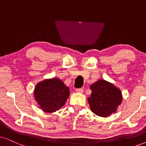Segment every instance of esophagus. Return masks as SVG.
Wrapping results in <instances>:
<instances>
[{
  "label": "esophagus",
  "instance_id": "34e87169",
  "mask_svg": "<svg viewBox=\"0 0 146 146\" xmlns=\"http://www.w3.org/2000/svg\"><path fill=\"white\" fill-rule=\"evenodd\" d=\"M76 92L78 93H80V94H82L83 92H84V89L83 88H78L76 90Z\"/></svg>",
  "mask_w": 146,
  "mask_h": 146
}]
</instances>
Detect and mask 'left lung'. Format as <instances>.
Returning a JSON list of instances; mask_svg holds the SVG:
<instances>
[{"mask_svg":"<svg viewBox=\"0 0 146 146\" xmlns=\"http://www.w3.org/2000/svg\"><path fill=\"white\" fill-rule=\"evenodd\" d=\"M92 94L88 98L92 111L101 117H108L116 111L122 101L120 90L112 84L99 80L90 86Z\"/></svg>","mask_w":146,"mask_h":146,"instance_id":"1","label":"left lung"}]
</instances>
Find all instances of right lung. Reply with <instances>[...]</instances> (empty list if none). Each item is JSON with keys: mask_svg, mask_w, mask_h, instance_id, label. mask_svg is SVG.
<instances>
[{"mask_svg": "<svg viewBox=\"0 0 146 146\" xmlns=\"http://www.w3.org/2000/svg\"><path fill=\"white\" fill-rule=\"evenodd\" d=\"M34 96L40 109L52 113L65 104L70 96V90L61 80L46 79L37 84Z\"/></svg>", "mask_w": 146, "mask_h": 146, "instance_id": "obj_1", "label": "right lung"}]
</instances>
